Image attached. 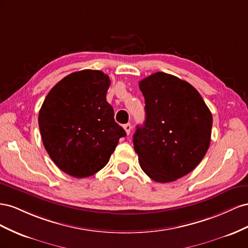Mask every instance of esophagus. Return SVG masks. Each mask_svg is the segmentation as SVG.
Here are the masks:
<instances>
[{
    "instance_id": "34e87169",
    "label": "esophagus",
    "mask_w": 248,
    "mask_h": 248,
    "mask_svg": "<svg viewBox=\"0 0 248 248\" xmlns=\"http://www.w3.org/2000/svg\"><path fill=\"white\" fill-rule=\"evenodd\" d=\"M124 131H125V133H126V135H130L131 130H132L131 124H124Z\"/></svg>"
}]
</instances>
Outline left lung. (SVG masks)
<instances>
[{
    "instance_id": "8db88e82",
    "label": "left lung",
    "mask_w": 248,
    "mask_h": 248,
    "mask_svg": "<svg viewBox=\"0 0 248 248\" xmlns=\"http://www.w3.org/2000/svg\"><path fill=\"white\" fill-rule=\"evenodd\" d=\"M145 122L133 143L140 167L158 183L176 181L200 164L210 146L212 113L192 85L155 73L139 82Z\"/></svg>"
}]
</instances>
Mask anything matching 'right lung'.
<instances>
[{
    "label": "right lung",
    "mask_w": 248,
    "mask_h": 248,
    "mask_svg": "<svg viewBox=\"0 0 248 248\" xmlns=\"http://www.w3.org/2000/svg\"><path fill=\"white\" fill-rule=\"evenodd\" d=\"M110 79L101 70L66 76L42 104L38 124L45 148L62 171L87 178L109 162L124 130L106 100Z\"/></svg>",
    "instance_id": "1"
}]
</instances>
